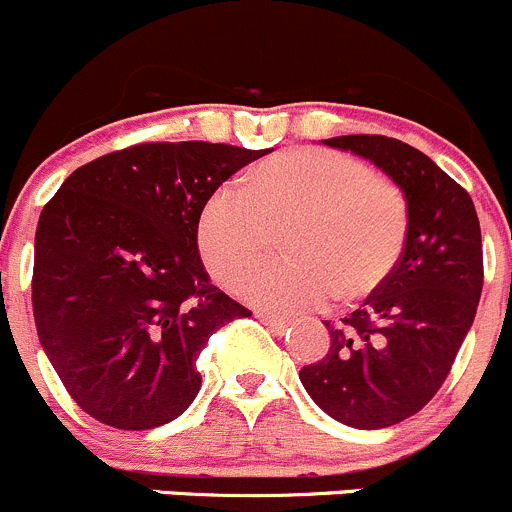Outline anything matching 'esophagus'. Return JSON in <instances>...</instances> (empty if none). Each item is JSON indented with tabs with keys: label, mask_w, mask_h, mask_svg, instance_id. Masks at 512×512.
Listing matches in <instances>:
<instances>
[{
	"label": "esophagus",
	"mask_w": 512,
	"mask_h": 512,
	"mask_svg": "<svg viewBox=\"0 0 512 512\" xmlns=\"http://www.w3.org/2000/svg\"><path fill=\"white\" fill-rule=\"evenodd\" d=\"M256 318L261 323H266V326L271 328L273 333H278V336H281V333L288 328V321H281V318H276V316H268V313H256Z\"/></svg>",
	"instance_id": "1"
}]
</instances>
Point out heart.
Segmentation results:
<instances>
[{"mask_svg":"<svg viewBox=\"0 0 512 512\" xmlns=\"http://www.w3.org/2000/svg\"><path fill=\"white\" fill-rule=\"evenodd\" d=\"M286 234V261L241 283L263 311L298 316L381 288L408 241V201L398 186L348 154L296 149L273 156L241 184H221L196 221V244L211 276L234 286Z\"/></svg>","mask_w":512,"mask_h":512,"instance_id":"heart-1","label":"heart"}]
</instances>
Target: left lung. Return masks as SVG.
<instances>
[{
    "label": "left lung",
    "instance_id": "8db88e82",
    "mask_svg": "<svg viewBox=\"0 0 512 512\" xmlns=\"http://www.w3.org/2000/svg\"><path fill=\"white\" fill-rule=\"evenodd\" d=\"M323 144L381 169L406 196L411 226L388 281L331 328L328 353L298 378L333 421L388 428L438 393L473 326L483 291L478 214L468 191L411 144L378 134Z\"/></svg>",
    "mask_w": 512,
    "mask_h": 512
}]
</instances>
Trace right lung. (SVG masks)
<instances>
[{
    "instance_id": "add662e5",
    "label": "right lung",
    "mask_w": 512,
    "mask_h": 512,
    "mask_svg": "<svg viewBox=\"0 0 512 512\" xmlns=\"http://www.w3.org/2000/svg\"><path fill=\"white\" fill-rule=\"evenodd\" d=\"M268 151L209 141L129 146L79 166L44 206L34 323L91 418L149 430L194 403L204 343L251 316L211 283L196 221L211 191Z\"/></svg>"
}]
</instances>
